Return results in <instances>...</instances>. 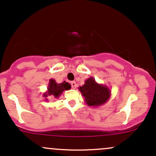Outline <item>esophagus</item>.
Instances as JSON below:
<instances>
[{
    "label": "esophagus",
    "mask_w": 156,
    "mask_h": 156,
    "mask_svg": "<svg viewBox=\"0 0 156 156\" xmlns=\"http://www.w3.org/2000/svg\"><path fill=\"white\" fill-rule=\"evenodd\" d=\"M71 87H72V88H73V89H76V82H75V81L71 82Z\"/></svg>",
    "instance_id": "esophagus-1"
}]
</instances>
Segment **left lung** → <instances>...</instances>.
I'll return each mask as SVG.
<instances>
[{
  "label": "left lung",
  "instance_id": "1",
  "mask_svg": "<svg viewBox=\"0 0 156 156\" xmlns=\"http://www.w3.org/2000/svg\"><path fill=\"white\" fill-rule=\"evenodd\" d=\"M79 90L87 105L94 108L105 104L111 95L109 87L97 83L94 77L87 79L83 86L79 87Z\"/></svg>",
  "mask_w": 156,
  "mask_h": 156
}]
</instances>
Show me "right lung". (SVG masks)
Wrapping results in <instances>:
<instances>
[{"mask_svg":"<svg viewBox=\"0 0 156 156\" xmlns=\"http://www.w3.org/2000/svg\"><path fill=\"white\" fill-rule=\"evenodd\" d=\"M71 87V84L66 83V81L62 83H57L54 79H50L48 87H47V90L43 94V96L45 98V101H48L46 97L49 96L51 97H54L55 99H58L64 90H70Z\"/></svg>","mask_w":156,"mask_h":156,"instance_id":"add662e5","label":"right lung"}]
</instances>
